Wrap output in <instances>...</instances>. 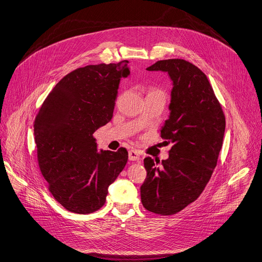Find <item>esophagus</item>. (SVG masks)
Segmentation results:
<instances>
[{"label": "esophagus", "instance_id": "34e87169", "mask_svg": "<svg viewBox=\"0 0 262 262\" xmlns=\"http://www.w3.org/2000/svg\"><path fill=\"white\" fill-rule=\"evenodd\" d=\"M128 159H129V161H139L140 154L136 150H130L128 152Z\"/></svg>", "mask_w": 262, "mask_h": 262}]
</instances>
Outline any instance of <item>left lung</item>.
I'll list each match as a JSON object with an SVG mask.
<instances>
[{"mask_svg": "<svg viewBox=\"0 0 262 262\" xmlns=\"http://www.w3.org/2000/svg\"><path fill=\"white\" fill-rule=\"evenodd\" d=\"M148 71L167 72L172 81L170 114L161 137L171 143L169 158L143 161L147 178L140 187L147 210L177 214L205 189L217 165L226 118L214 90L196 66L183 59L160 60Z\"/></svg>", "mask_w": 262, "mask_h": 262, "instance_id": "obj_1", "label": "left lung"}]
</instances>
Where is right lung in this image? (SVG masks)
Instances as JSON below:
<instances>
[{"instance_id":"add662e5","label":"right lung","mask_w":262,"mask_h":262,"mask_svg":"<svg viewBox=\"0 0 262 262\" xmlns=\"http://www.w3.org/2000/svg\"><path fill=\"white\" fill-rule=\"evenodd\" d=\"M127 64H90L70 72L36 114L38 167L54 199L75 214L101 208L109 186L127 163L125 148L98 152L93 136L112 119L120 81L129 75Z\"/></svg>"}]
</instances>
